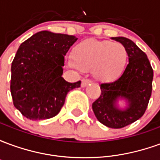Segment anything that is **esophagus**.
<instances>
[{
    "instance_id": "1",
    "label": "esophagus",
    "mask_w": 160,
    "mask_h": 160,
    "mask_svg": "<svg viewBox=\"0 0 160 160\" xmlns=\"http://www.w3.org/2000/svg\"><path fill=\"white\" fill-rule=\"evenodd\" d=\"M91 83H92V80H88V79H84V80H82V81H81V87H86Z\"/></svg>"
}]
</instances>
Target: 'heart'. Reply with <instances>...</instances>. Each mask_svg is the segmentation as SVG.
I'll return each mask as SVG.
<instances>
[{"mask_svg":"<svg viewBox=\"0 0 160 160\" xmlns=\"http://www.w3.org/2000/svg\"><path fill=\"white\" fill-rule=\"evenodd\" d=\"M128 60L127 49L120 42L87 39L73 47L68 64L81 71L92 69L97 80L111 82L124 73Z\"/></svg>","mask_w":160,"mask_h":160,"instance_id":"heart-1","label":"heart"}]
</instances>
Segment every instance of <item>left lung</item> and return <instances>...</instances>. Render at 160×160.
Wrapping results in <instances>:
<instances>
[{
  "label": "left lung",
  "instance_id": "1",
  "mask_svg": "<svg viewBox=\"0 0 160 160\" xmlns=\"http://www.w3.org/2000/svg\"><path fill=\"white\" fill-rule=\"evenodd\" d=\"M111 38L126 48L128 64L118 80L101 84V94L93 102L92 111L101 123L112 128H121L144 115L152 94L153 70L147 55L133 41L123 37ZM119 98L128 102L125 110L116 106Z\"/></svg>",
  "mask_w": 160,
  "mask_h": 160
}]
</instances>
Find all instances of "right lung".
Instances as JSON below:
<instances>
[{
  "label": "right lung",
  "mask_w": 160,
  "mask_h": 160,
  "mask_svg": "<svg viewBox=\"0 0 160 160\" xmlns=\"http://www.w3.org/2000/svg\"><path fill=\"white\" fill-rule=\"evenodd\" d=\"M76 37L42 31L22 42L11 66L10 90L13 105L30 120L58 114L68 92L80 87L63 79L64 56Z\"/></svg>",
  "instance_id": "obj_1"
}]
</instances>
